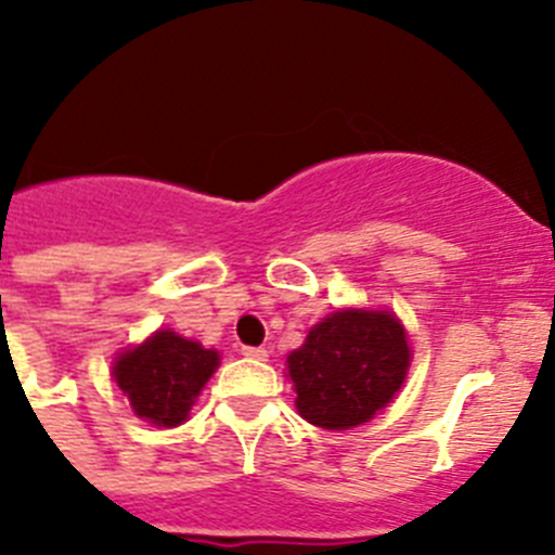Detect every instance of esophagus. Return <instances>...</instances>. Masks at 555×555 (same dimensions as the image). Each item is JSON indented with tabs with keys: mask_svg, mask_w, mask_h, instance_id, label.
I'll use <instances>...</instances> for the list:
<instances>
[{
	"mask_svg": "<svg viewBox=\"0 0 555 555\" xmlns=\"http://www.w3.org/2000/svg\"><path fill=\"white\" fill-rule=\"evenodd\" d=\"M242 356L247 358H255V361H267L269 352L263 350V347H242Z\"/></svg>",
	"mask_w": 555,
	"mask_h": 555,
	"instance_id": "1",
	"label": "esophagus"
}]
</instances>
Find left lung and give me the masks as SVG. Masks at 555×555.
<instances>
[{
	"mask_svg": "<svg viewBox=\"0 0 555 555\" xmlns=\"http://www.w3.org/2000/svg\"><path fill=\"white\" fill-rule=\"evenodd\" d=\"M411 364L405 327L391 311L341 308L313 325L286 358L297 411L317 428L350 430L400 391Z\"/></svg>",
	"mask_w": 555,
	"mask_h": 555,
	"instance_id": "left-lung-1",
	"label": "left lung"
}]
</instances>
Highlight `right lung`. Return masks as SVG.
Returning <instances> with one entry per match:
<instances>
[{
	"label": "right lung",
	"instance_id": "obj_1",
	"mask_svg": "<svg viewBox=\"0 0 555 555\" xmlns=\"http://www.w3.org/2000/svg\"><path fill=\"white\" fill-rule=\"evenodd\" d=\"M217 366V350H205L199 341L175 331H158L144 345L116 356L113 380L127 395L135 416L158 428H175L185 423Z\"/></svg>",
	"mask_w": 555,
	"mask_h": 555
}]
</instances>
